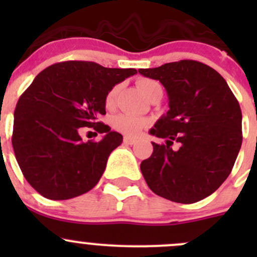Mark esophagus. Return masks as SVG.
Instances as JSON below:
<instances>
[{"label":"esophagus","instance_id":"34e87169","mask_svg":"<svg viewBox=\"0 0 257 257\" xmlns=\"http://www.w3.org/2000/svg\"><path fill=\"white\" fill-rule=\"evenodd\" d=\"M123 142H124V144H126V145H134L137 143L136 139L131 138V137H124Z\"/></svg>","mask_w":257,"mask_h":257}]
</instances>
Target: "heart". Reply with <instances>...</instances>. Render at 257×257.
Here are the masks:
<instances>
[{"instance_id":"heart-1","label":"heart","mask_w":257,"mask_h":257,"mask_svg":"<svg viewBox=\"0 0 257 257\" xmlns=\"http://www.w3.org/2000/svg\"><path fill=\"white\" fill-rule=\"evenodd\" d=\"M159 84L158 82L152 79H139L138 80V87L142 90V93L147 97L148 93L150 92L154 85ZM116 93H118V85H114L112 89L107 93V97H105V104L108 107L114 104L115 102ZM150 121L145 118H141V116H134L129 115V114H118L113 118L112 125L115 131H118L119 133H123L128 137H138L141 136L142 132L149 125Z\"/></svg>"}]
</instances>
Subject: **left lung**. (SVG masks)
<instances>
[{
  "label": "left lung",
  "mask_w": 257,
  "mask_h": 257,
  "mask_svg": "<svg viewBox=\"0 0 257 257\" xmlns=\"http://www.w3.org/2000/svg\"><path fill=\"white\" fill-rule=\"evenodd\" d=\"M139 73L159 80L169 97V110L150 129L167 143H152L153 154L141 164L148 186L175 203L203 200L226 180L239 154V102L226 80L201 62L183 59Z\"/></svg>",
  "instance_id": "1"
}]
</instances>
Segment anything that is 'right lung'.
I'll return each mask as SVG.
<instances>
[{
  "label": "right lung",
  "instance_id": "1",
  "mask_svg": "<svg viewBox=\"0 0 257 257\" xmlns=\"http://www.w3.org/2000/svg\"><path fill=\"white\" fill-rule=\"evenodd\" d=\"M137 73L134 68H105L95 62L54 63L37 74L15 109L12 147L23 177L51 200H67L94 188L108 157L121 144L99 116L107 93ZM106 136L83 142L80 127Z\"/></svg>",
  "mask_w": 257,
  "mask_h": 257
}]
</instances>
